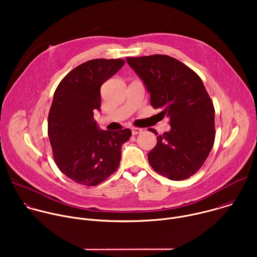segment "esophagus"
<instances>
[{
    "label": "esophagus",
    "instance_id": "obj_1",
    "mask_svg": "<svg viewBox=\"0 0 257 257\" xmlns=\"http://www.w3.org/2000/svg\"><path fill=\"white\" fill-rule=\"evenodd\" d=\"M131 131H132V134H133V135H137V134H139V133L142 132V129H141V128H137V127H132V128H131Z\"/></svg>",
    "mask_w": 257,
    "mask_h": 257
}]
</instances>
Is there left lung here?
<instances>
[{"label":"left lung","instance_id":"1","mask_svg":"<svg viewBox=\"0 0 257 257\" xmlns=\"http://www.w3.org/2000/svg\"><path fill=\"white\" fill-rule=\"evenodd\" d=\"M126 60L151 93V104L170 118L171 130L157 137L149 154L151 166L170 180L191 177L207 159L215 137L214 107L201 78L167 55Z\"/></svg>","mask_w":257,"mask_h":257}]
</instances>
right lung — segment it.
<instances>
[{
    "label": "right lung",
    "instance_id": "right-lung-1",
    "mask_svg": "<svg viewBox=\"0 0 257 257\" xmlns=\"http://www.w3.org/2000/svg\"><path fill=\"white\" fill-rule=\"evenodd\" d=\"M122 59H94L61 80L48 118L53 157L60 171L77 184L96 186L118 169L122 144L130 129L99 130L93 118L100 109V86L123 67Z\"/></svg>",
    "mask_w": 257,
    "mask_h": 257
}]
</instances>
